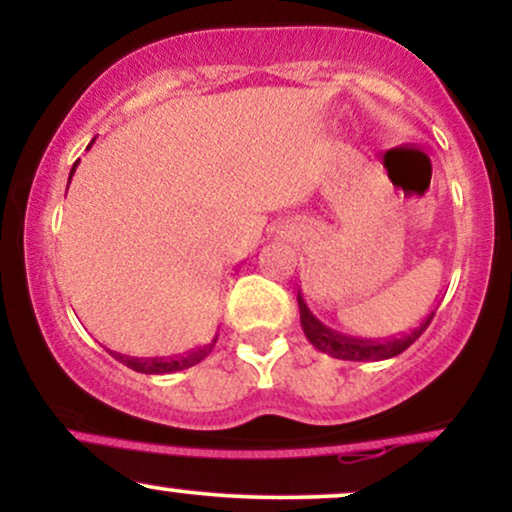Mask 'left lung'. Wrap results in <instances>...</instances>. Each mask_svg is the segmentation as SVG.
Returning <instances> with one entry per match:
<instances>
[{"label":"left lung","instance_id":"8db88e82","mask_svg":"<svg viewBox=\"0 0 512 512\" xmlns=\"http://www.w3.org/2000/svg\"><path fill=\"white\" fill-rule=\"evenodd\" d=\"M298 310H301V327L305 337H308V342L313 344L317 351H322V354L342 358V361H385V358L399 356L404 349H409V346L421 337V332L431 325L433 315H436L428 313L424 320H421L419 327H414L411 332L395 334V337L390 339H363L332 330L325 322L317 320V317L310 313L301 291H298Z\"/></svg>","mask_w":512,"mask_h":512}]
</instances>
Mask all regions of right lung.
Segmentation results:
<instances>
[{
	"label": "right lung",
	"instance_id": "obj_1",
	"mask_svg": "<svg viewBox=\"0 0 512 512\" xmlns=\"http://www.w3.org/2000/svg\"><path fill=\"white\" fill-rule=\"evenodd\" d=\"M93 142H96V139H93ZM93 142H91V144H93ZM91 144H88V149H91ZM76 166H79V161L74 163L72 173H69V182H72V175H74ZM67 187H69V185H67ZM216 337H219V334H216ZM216 337L211 339L209 344L199 346V349H192V351H187V354L168 356V358H163V356H156V358H134V356L117 354V351H110V354H113V358H117V361H120V363H125L127 368L137 370V373H146V375H163V373H175V370H185V368L195 366V363L202 361V358H207V356H209V351L214 349Z\"/></svg>",
	"mask_w": 512,
	"mask_h": 512
}]
</instances>
